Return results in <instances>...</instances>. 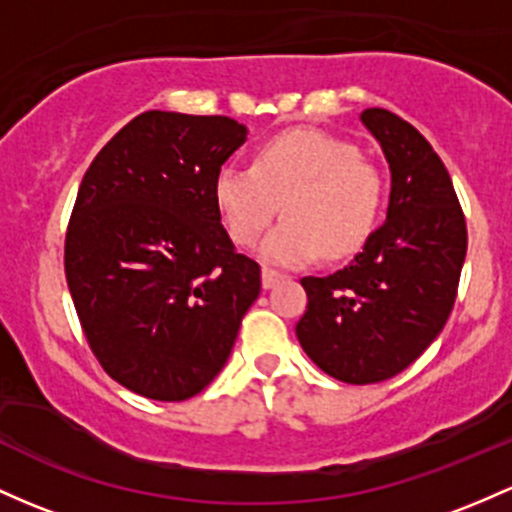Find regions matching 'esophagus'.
<instances>
[{
	"instance_id": "obj_1",
	"label": "esophagus",
	"mask_w": 512,
	"mask_h": 512,
	"mask_svg": "<svg viewBox=\"0 0 512 512\" xmlns=\"http://www.w3.org/2000/svg\"><path fill=\"white\" fill-rule=\"evenodd\" d=\"M280 280H283V276H280L278 271H271V268H263V273H261V285L263 288H273V285L276 283H280Z\"/></svg>"
}]
</instances>
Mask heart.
<instances>
[{"mask_svg":"<svg viewBox=\"0 0 512 512\" xmlns=\"http://www.w3.org/2000/svg\"><path fill=\"white\" fill-rule=\"evenodd\" d=\"M214 202L234 244L251 246L283 202L285 222L263 239V261L305 266L364 246L383 205L381 173L356 146L317 129L266 141L254 166L227 163L214 178Z\"/></svg>","mask_w":512,"mask_h":512,"instance_id":"heart-1","label":"heart"}]
</instances>
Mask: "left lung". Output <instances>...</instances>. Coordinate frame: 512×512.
<instances>
[{
  "instance_id": "left-lung-1",
  "label": "left lung",
  "mask_w": 512,
  "mask_h": 512,
  "mask_svg": "<svg viewBox=\"0 0 512 512\" xmlns=\"http://www.w3.org/2000/svg\"><path fill=\"white\" fill-rule=\"evenodd\" d=\"M361 124L390 168L386 222L342 271L300 280L307 310L295 327L305 354L354 386L393 378L437 339L466 258L464 212L425 136L378 107Z\"/></svg>"
}]
</instances>
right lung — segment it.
<instances>
[{
  "label": "right lung",
  "mask_w": 512,
  "mask_h": 512,
  "mask_svg": "<svg viewBox=\"0 0 512 512\" xmlns=\"http://www.w3.org/2000/svg\"><path fill=\"white\" fill-rule=\"evenodd\" d=\"M229 117L139 114L82 178L65 278L90 349L124 388L188 400L227 364L261 268L236 254L214 178L246 141Z\"/></svg>",
  "instance_id": "obj_1"
}]
</instances>
